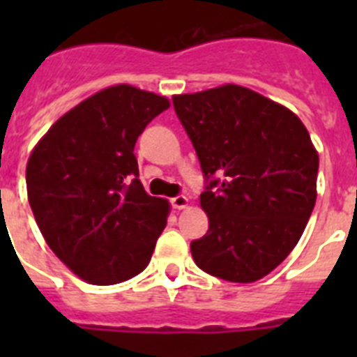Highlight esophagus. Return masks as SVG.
<instances>
[{
  "mask_svg": "<svg viewBox=\"0 0 357 357\" xmlns=\"http://www.w3.org/2000/svg\"><path fill=\"white\" fill-rule=\"evenodd\" d=\"M189 200L188 197H184V195H178V197L172 198V206L175 207V209H184V207H188Z\"/></svg>",
  "mask_w": 357,
  "mask_h": 357,
  "instance_id": "34e87169",
  "label": "esophagus"
}]
</instances>
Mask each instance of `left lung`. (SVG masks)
<instances>
[{"instance_id":"obj_1","label":"left lung","mask_w":357,"mask_h":357,"mask_svg":"<svg viewBox=\"0 0 357 357\" xmlns=\"http://www.w3.org/2000/svg\"><path fill=\"white\" fill-rule=\"evenodd\" d=\"M197 150L209 230L191 243L198 268L254 282L295 248L317 202L318 153L291 110L241 85L173 96Z\"/></svg>"}]
</instances>
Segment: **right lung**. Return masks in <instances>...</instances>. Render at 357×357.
I'll return each instance as SVG.
<instances>
[{"label": "right lung", "instance_id": "add662e5", "mask_svg": "<svg viewBox=\"0 0 357 357\" xmlns=\"http://www.w3.org/2000/svg\"><path fill=\"white\" fill-rule=\"evenodd\" d=\"M168 98L112 85L66 112L31 151L28 202L48 247L91 284H118L148 266L169 204L137 178L135 141Z\"/></svg>", "mask_w": 357, "mask_h": 357}]
</instances>
